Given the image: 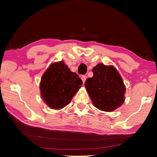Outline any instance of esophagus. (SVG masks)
<instances>
[{
    "mask_svg": "<svg viewBox=\"0 0 157 157\" xmlns=\"http://www.w3.org/2000/svg\"><path fill=\"white\" fill-rule=\"evenodd\" d=\"M86 76H85V75H82L81 76V79H82V82H83V84L84 83L85 81H86Z\"/></svg>",
    "mask_w": 157,
    "mask_h": 157,
    "instance_id": "esophagus-1",
    "label": "esophagus"
}]
</instances>
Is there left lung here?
Listing matches in <instances>:
<instances>
[{"label":"left lung","instance_id":"8db88e82","mask_svg":"<svg viewBox=\"0 0 157 157\" xmlns=\"http://www.w3.org/2000/svg\"><path fill=\"white\" fill-rule=\"evenodd\" d=\"M94 76L84 85L93 104L104 111H112L123 104L125 87L116 69L99 63L93 68Z\"/></svg>","mask_w":157,"mask_h":157}]
</instances>
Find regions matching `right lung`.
<instances>
[{
    "label": "right lung",
    "mask_w": 157,
    "mask_h": 157,
    "mask_svg": "<svg viewBox=\"0 0 157 157\" xmlns=\"http://www.w3.org/2000/svg\"><path fill=\"white\" fill-rule=\"evenodd\" d=\"M63 62L52 63L41 78V97L53 109L64 107L81 87L82 81Z\"/></svg>",
    "instance_id": "right-lung-1"
}]
</instances>
